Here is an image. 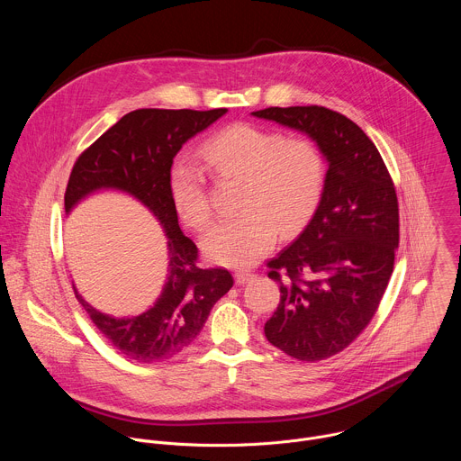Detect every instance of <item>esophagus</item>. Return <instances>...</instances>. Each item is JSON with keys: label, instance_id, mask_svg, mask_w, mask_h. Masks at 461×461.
<instances>
[{"label": "esophagus", "instance_id": "obj_1", "mask_svg": "<svg viewBox=\"0 0 461 461\" xmlns=\"http://www.w3.org/2000/svg\"><path fill=\"white\" fill-rule=\"evenodd\" d=\"M253 277H255V274L249 272V270H239V272L235 274V279H237L239 285H246V283H249Z\"/></svg>", "mask_w": 461, "mask_h": 461}]
</instances>
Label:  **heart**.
Masks as SVG:
<instances>
[{"instance_id":"heart-1","label":"heart","mask_w":461,"mask_h":461,"mask_svg":"<svg viewBox=\"0 0 461 461\" xmlns=\"http://www.w3.org/2000/svg\"><path fill=\"white\" fill-rule=\"evenodd\" d=\"M206 167L221 178L242 180L239 217L213 224L203 237L204 253L231 268H248L281 237L301 231L315 213L324 191L326 162L306 139L237 123L210 139L203 151ZM169 194L178 217L203 228L212 217L203 169L180 158L169 171Z\"/></svg>"}]
</instances>
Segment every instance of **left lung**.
<instances>
[{"label": "left lung", "instance_id": "obj_1", "mask_svg": "<svg viewBox=\"0 0 461 461\" xmlns=\"http://www.w3.org/2000/svg\"><path fill=\"white\" fill-rule=\"evenodd\" d=\"M251 114L308 135L328 164L312 221L268 262L281 301L265 324L285 354L321 361L365 330L386 290L400 244L396 189L374 142L345 114L319 105Z\"/></svg>", "mask_w": 461, "mask_h": 461}]
</instances>
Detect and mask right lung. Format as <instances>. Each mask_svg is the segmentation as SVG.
I'll use <instances>...</instances> for the list:
<instances>
[{
    "instance_id": "add662e5",
    "label": "right lung",
    "mask_w": 461,
    "mask_h": 461,
    "mask_svg": "<svg viewBox=\"0 0 461 461\" xmlns=\"http://www.w3.org/2000/svg\"><path fill=\"white\" fill-rule=\"evenodd\" d=\"M226 113L228 109L131 111L78 157L71 171L65 213L69 215L89 194L113 189L144 204L167 239L166 283L146 312L113 317L91 306L75 288L104 338L133 361L157 363L182 352L203 330L213 304L233 286L228 270L196 267L199 249L182 233L169 194L175 155Z\"/></svg>"
}]
</instances>
